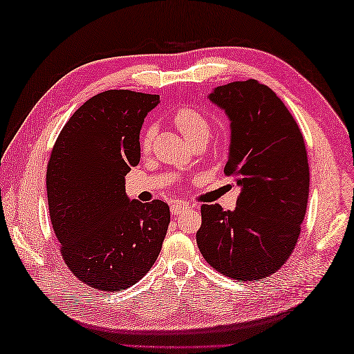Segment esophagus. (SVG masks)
Segmentation results:
<instances>
[{"instance_id":"34e87169","label":"esophagus","mask_w":354,"mask_h":354,"mask_svg":"<svg viewBox=\"0 0 354 354\" xmlns=\"http://www.w3.org/2000/svg\"><path fill=\"white\" fill-rule=\"evenodd\" d=\"M189 207H190V205L184 204V202L176 201V202H173V204L170 205V209H171L173 214H181L183 212H185V209H189Z\"/></svg>"}]
</instances>
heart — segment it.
<instances>
[{
  "label": "heart",
  "instance_id": "b5f03b06",
  "mask_svg": "<svg viewBox=\"0 0 354 354\" xmlns=\"http://www.w3.org/2000/svg\"><path fill=\"white\" fill-rule=\"evenodd\" d=\"M173 123H175L179 132L184 135V138L190 142L202 137L208 138L209 132H212L208 120L202 115L199 111L189 106L179 108L175 114H173ZM152 140H153V127H147L140 141V147L142 152H147L150 149V146H152Z\"/></svg>",
  "mask_w": 354,
  "mask_h": 354
}]
</instances>
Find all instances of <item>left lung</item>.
<instances>
[{
    "label": "left lung",
    "mask_w": 354,
    "mask_h": 354,
    "mask_svg": "<svg viewBox=\"0 0 354 354\" xmlns=\"http://www.w3.org/2000/svg\"><path fill=\"white\" fill-rule=\"evenodd\" d=\"M208 99L231 122L225 175L240 187L237 207H201L199 251L209 266L239 281L275 274L295 250L309 199L303 133L286 104L250 79L217 86Z\"/></svg>",
    "instance_id": "left-lung-1"
}]
</instances>
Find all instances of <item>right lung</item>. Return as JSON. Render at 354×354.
Listing matches in <instances>:
<instances>
[{
  "instance_id": "1",
  "label": "right lung",
  "mask_w": 354,
  "mask_h": 354,
  "mask_svg": "<svg viewBox=\"0 0 354 354\" xmlns=\"http://www.w3.org/2000/svg\"><path fill=\"white\" fill-rule=\"evenodd\" d=\"M160 95L109 89L66 122L47 165L50 219L65 265L82 283L120 292L153 266L169 205L127 198L124 176L140 162V131Z\"/></svg>"
}]
</instances>
